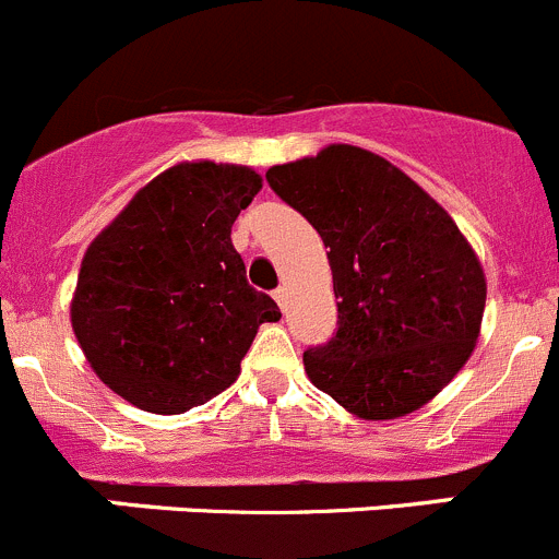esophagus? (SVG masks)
<instances>
[{
    "mask_svg": "<svg viewBox=\"0 0 559 559\" xmlns=\"http://www.w3.org/2000/svg\"><path fill=\"white\" fill-rule=\"evenodd\" d=\"M273 297H275V304H278L281 309H286V286H278V289L273 292Z\"/></svg>",
    "mask_w": 559,
    "mask_h": 559,
    "instance_id": "1",
    "label": "esophagus"
}]
</instances>
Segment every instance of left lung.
Instances as JSON below:
<instances>
[{
  "label": "left lung",
  "instance_id": "obj_1",
  "mask_svg": "<svg viewBox=\"0 0 559 559\" xmlns=\"http://www.w3.org/2000/svg\"><path fill=\"white\" fill-rule=\"evenodd\" d=\"M267 181L331 248L338 328L304 353L311 383L358 419L419 411L483 325L488 286L468 239L411 176L358 145L273 165Z\"/></svg>",
  "mask_w": 559,
  "mask_h": 559
}]
</instances>
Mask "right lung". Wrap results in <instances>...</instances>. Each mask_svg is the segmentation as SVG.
<instances>
[{
  "label": "right lung",
  "instance_id": "add662e5",
  "mask_svg": "<svg viewBox=\"0 0 559 559\" xmlns=\"http://www.w3.org/2000/svg\"><path fill=\"white\" fill-rule=\"evenodd\" d=\"M262 176L226 162L162 170L85 250L71 328L104 385L148 414H185L237 380L275 300L231 245Z\"/></svg>",
  "mask_w": 559,
  "mask_h": 559
}]
</instances>
